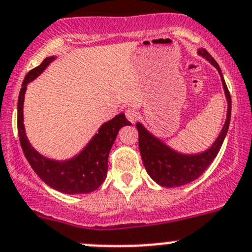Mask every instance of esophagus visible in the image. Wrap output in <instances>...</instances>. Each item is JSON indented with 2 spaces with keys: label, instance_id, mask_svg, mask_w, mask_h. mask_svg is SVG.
Instances as JSON below:
<instances>
[{
  "label": "esophagus",
  "instance_id": "1",
  "mask_svg": "<svg viewBox=\"0 0 252 252\" xmlns=\"http://www.w3.org/2000/svg\"><path fill=\"white\" fill-rule=\"evenodd\" d=\"M126 117L129 122L134 123V122L139 118V113H138L137 109H134V108H129V109L126 110Z\"/></svg>",
  "mask_w": 252,
  "mask_h": 252
}]
</instances>
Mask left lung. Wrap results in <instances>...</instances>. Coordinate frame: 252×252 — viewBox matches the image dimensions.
I'll use <instances>...</instances> for the list:
<instances>
[{"instance_id": "left-lung-1", "label": "left lung", "mask_w": 252, "mask_h": 252, "mask_svg": "<svg viewBox=\"0 0 252 252\" xmlns=\"http://www.w3.org/2000/svg\"><path fill=\"white\" fill-rule=\"evenodd\" d=\"M199 55L206 58L220 73L225 95H226L227 99L226 121L222 126L221 133L215 140V143L211 145L210 149L200 153V154L192 155L180 154L178 152H174L168 145L160 142L158 138L152 135L142 124L137 123L138 134H139V150L145 170L149 174L150 178L161 187H182V185L189 184V183L197 179L213 163L219 150L221 148L222 143H224L227 129H229L230 118H231V97H230V92L227 89L226 83H225L224 77H222L221 69L216 63V61L209 55L206 49H199Z\"/></svg>"}]
</instances>
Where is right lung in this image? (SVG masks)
<instances>
[{
  "label": "right lung",
  "mask_w": 252,
  "mask_h": 252,
  "mask_svg": "<svg viewBox=\"0 0 252 252\" xmlns=\"http://www.w3.org/2000/svg\"><path fill=\"white\" fill-rule=\"evenodd\" d=\"M55 60L48 57L38 65L31 69L25 77L22 88L18 95L17 129L23 154L37 175L55 190L64 194H88L97 190L107 178L108 157L112 145L117 138L119 129L131 124L123 113L103 124L98 133L93 137L77 157L65 161H56L44 158L43 155L31 147L27 140L23 126V99L27 83L33 81L44 70V68Z\"/></svg>",
  "instance_id": "1"
}]
</instances>
